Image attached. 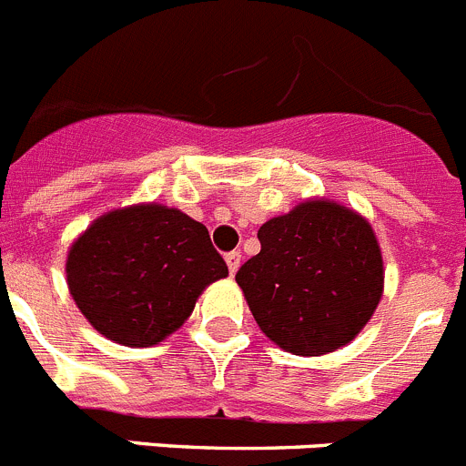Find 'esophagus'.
Returning a JSON list of instances; mask_svg holds the SVG:
<instances>
[{"instance_id": "obj_1", "label": "esophagus", "mask_w": 466, "mask_h": 466, "mask_svg": "<svg viewBox=\"0 0 466 466\" xmlns=\"http://www.w3.org/2000/svg\"><path fill=\"white\" fill-rule=\"evenodd\" d=\"M225 262H228L229 274L234 276L238 271V267H241V253H238V250H232V253L225 255Z\"/></svg>"}]
</instances>
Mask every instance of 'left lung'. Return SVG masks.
<instances>
[{"label": "left lung", "mask_w": 466, "mask_h": 466, "mask_svg": "<svg viewBox=\"0 0 466 466\" xmlns=\"http://www.w3.org/2000/svg\"><path fill=\"white\" fill-rule=\"evenodd\" d=\"M259 253L237 271L255 322L292 355L353 341L383 297V255L364 216L306 199L259 228Z\"/></svg>", "instance_id": "1"}]
</instances>
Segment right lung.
Instances as JSON below:
<instances>
[{
    "instance_id": "1",
    "label": "right lung",
    "mask_w": 466,
    "mask_h": 466,
    "mask_svg": "<svg viewBox=\"0 0 466 466\" xmlns=\"http://www.w3.org/2000/svg\"><path fill=\"white\" fill-rule=\"evenodd\" d=\"M69 292L99 334L148 348L190 318L228 276L208 229L178 208L134 204L92 220L66 253Z\"/></svg>"
}]
</instances>
